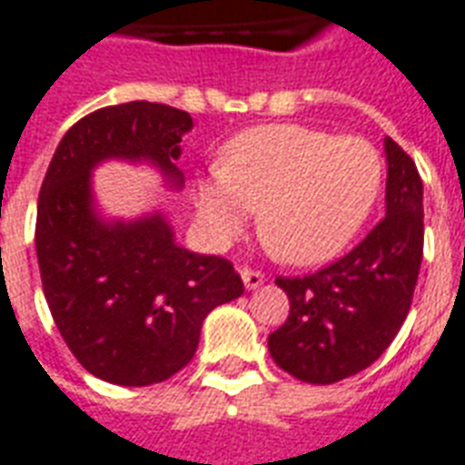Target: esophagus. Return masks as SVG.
<instances>
[{"label":"esophagus","mask_w":465,"mask_h":465,"mask_svg":"<svg viewBox=\"0 0 465 465\" xmlns=\"http://www.w3.org/2000/svg\"><path fill=\"white\" fill-rule=\"evenodd\" d=\"M241 280H243V285H246V290H256L263 285V272L258 271H251V268H243L241 271Z\"/></svg>","instance_id":"1"}]
</instances>
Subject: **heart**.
I'll use <instances>...</instances> for the list:
<instances>
[{"label":"heart","mask_w":465,"mask_h":465,"mask_svg":"<svg viewBox=\"0 0 465 465\" xmlns=\"http://www.w3.org/2000/svg\"><path fill=\"white\" fill-rule=\"evenodd\" d=\"M381 185V153L363 138L272 124L226 143L219 168L197 180L194 204L217 243L236 239L258 209V233L272 256L310 265L346 248Z\"/></svg>","instance_id":"1"}]
</instances>
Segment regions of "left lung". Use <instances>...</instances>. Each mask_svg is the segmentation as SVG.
I'll use <instances>...</instances> for the list:
<instances>
[{
    "label": "left lung",
    "mask_w": 465,
    "mask_h": 465,
    "mask_svg": "<svg viewBox=\"0 0 465 465\" xmlns=\"http://www.w3.org/2000/svg\"><path fill=\"white\" fill-rule=\"evenodd\" d=\"M385 219L336 263L304 278H278L290 297L285 324L268 336L272 361L312 385H329L381 359L412 304L424 248L421 177L385 138Z\"/></svg>",
    "instance_id": "left-lung-1"
}]
</instances>
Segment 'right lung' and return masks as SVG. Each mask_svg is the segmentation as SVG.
Instances as JSON below:
<instances>
[{"mask_svg":"<svg viewBox=\"0 0 465 465\" xmlns=\"http://www.w3.org/2000/svg\"><path fill=\"white\" fill-rule=\"evenodd\" d=\"M193 116L158 102L92 112L67 131L38 194L35 256L44 295L80 366L114 385H153L193 361L202 322L243 295L226 258L177 246L163 212L104 219L92 170L106 161L146 163L183 190L175 163Z\"/></svg>","mask_w":465,"mask_h":465,"instance_id":"1","label":"right lung"}]
</instances>
